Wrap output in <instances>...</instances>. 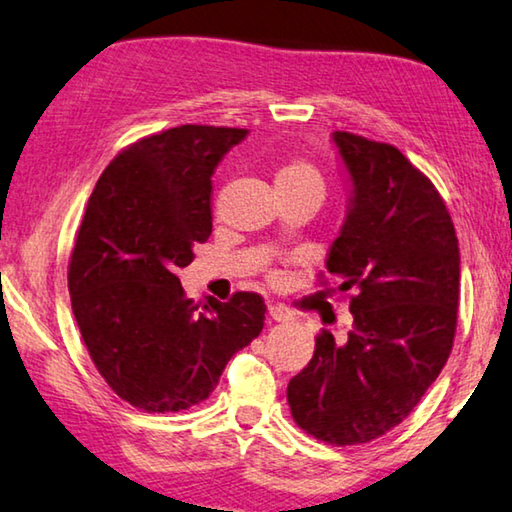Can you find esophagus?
<instances>
[{"label":"esophagus","mask_w":512,"mask_h":512,"mask_svg":"<svg viewBox=\"0 0 512 512\" xmlns=\"http://www.w3.org/2000/svg\"><path fill=\"white\" fill-rule=\"evenodd\" d=\"M269 316H271L273 321H278V323L291 321V312L287 310V307H282V305H271L269 307Z\"/></svg>","instance_id":"obj_1"}]
</instances>
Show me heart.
Here are the masks:
<instances>
[{"instance_id":"heart-1","label":"heart","mask_w":512,"mask_h":512,"mask_svg":"<svg viewBox=\"0 0 512 512\" xmlns=\"http://www.w3.org/2000/svg\"><path fill=\"white\" fill-rule=\"evenodd\" d=\"M275 186L278 189H296V186H323L321 175L310 161L289 159L275 170Z\"/></svg>"}]
</instances>
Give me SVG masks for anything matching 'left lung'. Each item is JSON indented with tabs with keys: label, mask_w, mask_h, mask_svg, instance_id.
Segmentation results:
<instances>
[{
	"label": "left lung",
	"mask_w": 512,
	"mask_h": 512,
	"mask_svg": "<svg viewBox=\"0 0 512 512\" xmlns=\"http://www.w3.org/2000/svg\"><path fill=\"white\" fill-rule=\"evenodd\" d=\"M332 141L353 196L326 269L339 291H355L353 330L346 342L316 335L287 401L307 435L346 446L399 426L440 376L456 337L460 250L435 184L401 150L351 132Z\"/></svg>",
	"instance_id": "left-lung-1"
}]
</instances>
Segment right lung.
<instances>
[{
	"label": "right lung",
	"mask_w": 512,
	"mask_h": 512,
	"mask_svg": "<svg viewBox=\"0 0 512 512\" xmlns=\"http://www.w3.org/2000/svg\"><path fill=\"white\" fill-rule=\"evenodd\" d=\"M248 129L180 125L127 145L88 198L68 289L88 355L120 399L180 412L264 328V298H186L177 271L212 234V175Z\"/></svg>",
	"instance_id": "obj_1"
}]
</instances>
